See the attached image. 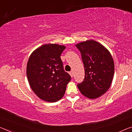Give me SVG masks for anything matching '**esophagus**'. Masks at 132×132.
I'll return each mask as SVG.
<instances>
[{
  "label": "esophagus",
  "mask_w": 132,
  "mask_h": 132,
  "mask_svg": "<svg viewBox=\"0 0 132 132\" xmlns=\"http://www.w3.org/2000/svg\"><path fill=\"white\" fill-rule=\"evenodd\" d=\"M69 74H70V75L71 76V77L72 78L73 77V76H74V73H73L72 71H70V72H69Z\"/></svg>",
  "instance_id": "1"
}]
</instances>
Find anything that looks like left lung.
<instances>
[{"mask_svg":"<svg viewBox=\"0 0 132 132\" xmlns=\"http://www.w3.org/2000/svg\"><path fill=\"white\" fill-rule=\"evenodd\" d=\"M81 54L84 66L83 81L77 84L82 95L89 98H98L110 88L114 73V64L110 52L94 40L76 45Z\"/></svg>","mask_w":132,"mask_h":132,"instance_id":"1","label":"left lung"}]
</instances>
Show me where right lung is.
<instances>
[{"label":"right lung","instance_id":"add662e5","mask_svg":"<svg viewBox=\"0 0 132 132\" xmlns=\"http://www.w3.org/2000/svg\"><path fill=\"white\" fill-rule=\"evenodd\" d=\"M65 49L64 45L46 44L38 48L29 56L26 76L32 90L41 100L53 103L64 96L71 80L60 58Z\"/></svg>","mask_w":132,"mask_h":132}]
</instances>
